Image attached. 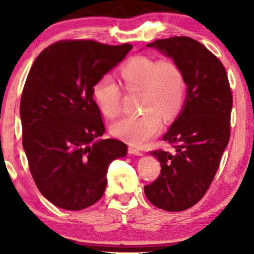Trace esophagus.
<instances>
[{
  "mask_svg": "<svg viewBox=\"0 0 254 254\" xmlns=\"http://www.w3.org/2000/svg\"><path fill=\"white\" fill-rule=\"evenodd\" d=\"M128 152L131 155H137V156H141L143 152H142L140 149H137L136 147H133V145H130L129 148H128Z\"/></svg>",
  "mask_w": 254,
  "mask_h": 254,
  "instance_id": "34e87169",
  "label": "esophagus"
}]
</instances>
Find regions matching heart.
<instances>
[{"label": "heart", "instance_id": "b5f03b06", "mask_svg": "<svg viewBox=\"0 0 254 254\" xmlns=\"http://www.w3.org/2000/svg\"><path fill=\"white\" fill-rule=\"evenodd\" d=\"M124 89L128 93L141 92L143 113L127 117L111 127L116 137L133 145H143L159 133L162 117L173 119L186 99L187 82L182 65L173 59L135 57L119 69ZM93 98L104 117L113 119L121 112L124 93L109 76L93 86Z\"/></svg>", "mask_w": 254, "mask_h": 254}]
</instances>
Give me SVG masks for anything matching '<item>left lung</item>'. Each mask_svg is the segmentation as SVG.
Segmentation results:
<instances>
[{
    "mask_svg": "<svg viewBox=\"0 0 254 254\" xmlns=\"http://www.w3.org/2000/svg\"><path fill=\"white\" fill-rule=\"evenodd\" d=\"M156 47L182 65L187 82L183 112L163 136L175 152L151 151L158 178L144 186L147 199L166 211H182L202 199L230 140L232 92L220 59L190 37L157 39Z\"/></svg>",
    "mask_w": 254,
    "mask_h": 254,
    "instance_id": "1",
    "label": "left lung"
}]
</instances>
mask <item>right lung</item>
Returning <instances> with one entry per match:
<instances>
[{"instance_id":"1","label":"right lung","mask_w":254,"mask_h":254,"mask_svg":"<svg viewBox=\"0 0 254 254\" xmlns=\"http://www.w3.org/2000/svg\"><path fill=\"white\" fill-rule=\"evenodd\" d=\"M133 46L68 39L38 55L20 99L23 148L40 193L54 206L81 210L105 192L109 165L127 154L105 131L93 86Z\"/></svg>"}]
</instances>
